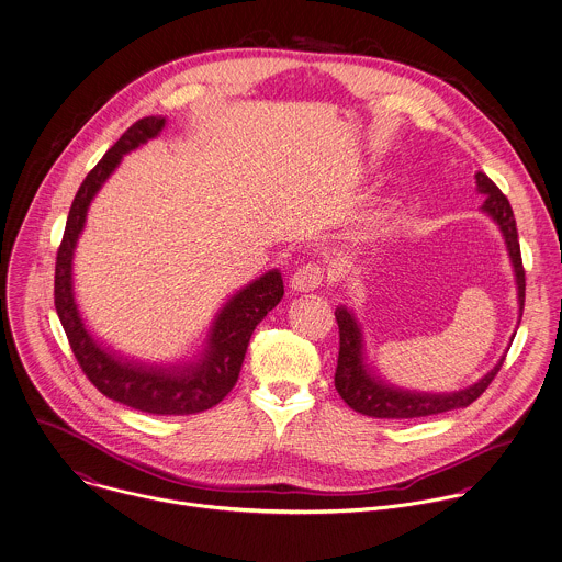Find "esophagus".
Masks as SVG:
<instances>
[{
	"instance_id": "1",
	"label": "esophagus",
	"mask_w": 562,
	"mask_h": 562,
	"mask_svg": "<svg viewBox=\"0 0 562 562\" xmlns=\"http://www.w3.org/2000/svg\"><path fill=\"white\" fill-rule=\"evenodd\" d=\"M323 279H325V268L316 261H310L305 266H301L294 277H292V288L296 292H310V290H316L323 285Z\"/></svg>"
}]
</instances>
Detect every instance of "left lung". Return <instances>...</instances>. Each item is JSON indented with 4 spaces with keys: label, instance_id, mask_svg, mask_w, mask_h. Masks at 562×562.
<instances>
[{
    "label": "left lung",
    "instance_id": "8db88e82",
    "mask_svg": "<svg viewBox=\"0 0 562 562\" xmlns=\"http://www.w3.org/2000/svg\"><path fill=\"white\" fill-rule=\"evenodd\" d=\"M477 181V191L486 193V200L482 209L499 224L508 252L515 266L517 274V285H519V305L524 314V303H526V270L521 261V246H519V235H517V222L513 206L508 198L502 193L484 172L475 175ZM336 321L340 329V353H338V369H336V390L345 398L349 407L364 416L373 418H418V416H431V414H442L449 409L467 407L471 405L482 392L491 385V381L497 376L502 364L506 358L499 360V364L480 379L475 385L453 392V394H418V392H407V390H396L387 387L381 381L367 373L364 358H362V331L353 318V314L347 307L336 310Z\"/></svg>",
    "mask_w": 562,
    "mask_h": 562
}]
</instances>
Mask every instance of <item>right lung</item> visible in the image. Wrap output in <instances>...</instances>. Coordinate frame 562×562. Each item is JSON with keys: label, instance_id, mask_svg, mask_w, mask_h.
<instances>
[{"label": "right lung", "instance_id": "obj_1", "mask_svg": "<svg viewBox=\"0 0 562 562\" xmlns=\"http://www.w3.org/2000/svg\"><path fill=\"white\" fill-rule=\"evenodd\" d=\"M164 126V117L137 120L82 181L56 252L54 305L82 373L104 396L148 414H195L217 405L233 390L255 327L283 299L281 272H266L222 307L204 360L183 371H177V367L148 369L106 353L85 329L71 292V257L91 198L117 168L122 155L157 137Z\"/></svg>", "mask_w": 562, "mask_h": 562}]
</instances>
